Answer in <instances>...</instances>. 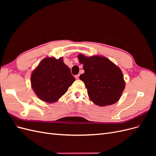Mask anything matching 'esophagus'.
I'll list each match as a JSON object with an SVG mask.
<instances>
[{
	"instance_id": "esophagus-1",
	"label": "esophagus",
	"mask_w": 156,
	"mask_h": 156,
	"mask_svg": "<svg viewBox=\"0 0 156 156\" xmlns=\"http://www.w3.org/2000/svg\"><path fill=\"white\" fill-rule=\"evenodd\" d=\"M79 74H78V75H75V79H79Z\"/></svg>"
}]
</instances>
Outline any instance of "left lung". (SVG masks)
<instances>
[{"mask_svg": "<svg viewBox=\"0 0 156 156\" xmlns=\"http://www.w3.org/2000/svg\"><path fill=\"white\" fill-rule=\"evenodd\" d=\"M78 58L84 70L79 78L84 82L90 100L101 107L119 101L126 85L121 69L103 56L87 57L79 54Z\"/></svg>", "mask_w": 156, "mask_h": 156, "instance_id": "obj_1", "label": "left lung"}]
</instances>
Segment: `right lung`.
<instances>
[{
    "instance_id": "1",
    "label": "right lung",
    "mask_w": 156,
    "mask_h": 156,
    "mask_svg": "<svg viewBox=\"0 0 156 156\" xmlns=\"http://www.w3.org/2000/svg\"><path fill=\"white\" fill-rule=\"evenodd\" d=\"M31 86L41 100L54 103L67 92L75 81L62 58L47 57L31 75Z\"/></svg>"
}]
</instances>
